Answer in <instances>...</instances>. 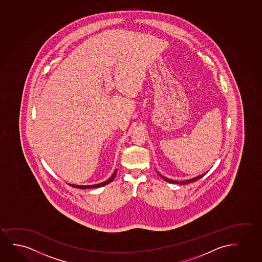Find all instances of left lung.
Instances as JSON below:
<instances>
[{
    "label": "left lung",
    "mask_w": 262,
    "mask_h": 262,
    "mask_svg": "<svg viewBox=\"0 0 262 262\" xmlns=\"http://www.w3.org/2000/svg\"><path fill=\"white\" fill-rule=\"evenodd\" d=\"M205 174L206 173L202 174V175H200V176H197V177L194 178V179H191V180H184V181H177V180H170V179H167V178L163 177V176H162L161 174H159V175L160 176H161V177L163 178V180H165V181H167V182H169V183L180 184V185H186V184L191 183V182H194V181H196V180H200L201 178L204 177Z\"/></svg>",
    "instance_id": "obj_1"
}]
</instances>
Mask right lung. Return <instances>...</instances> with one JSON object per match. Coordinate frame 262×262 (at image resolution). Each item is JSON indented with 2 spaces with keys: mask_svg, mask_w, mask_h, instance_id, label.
Segmentation results:
<instances>
[{
  "mask_svg": "<svg viewBox=\"0 0 262 262\" xmlns=\"http://www.w3.org/2000/svg\"><path fill=\"white\" fill-rule=\"evenodd\" d=\"M116 171L117 170H116V171L114 172L111 178H109L108 180H105V182H102V183L96 184V185H88V186H77V185H71V184H69L71 187H75V188H80V189H86V188H97V187H104L105 185H107V184L110 183L111 181H113V180L115 179L116 177Z\"/></svg>",
  "mask_w": 262,
  "mask_h": 262,
  "instance_id": "obj_1",
  "label": "right lung"
}]
</instances>
